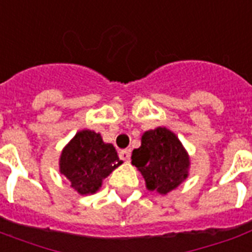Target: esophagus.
<instances>
[{"mask_svg":"<svg viewBox=\"0 0 252 252\" xmlns=\"http://www.w3.org/2000/svg\"><path fill=\"white\" fill-rule=\"evenodd\" d=\"M120 158H121V160L128 161V160H130V158H131V150H130V148L122 150L120 152Z\"/></svg>","mask_w":252,"mask_h":252,"instance_id":"esophagus-1","label":"esophagus"}]
</instances>
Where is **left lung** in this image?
<instances>
[{
    "instance_id": "left-lung-1",
    "label": "left lung",
    "mask_w": 252,
    "mask_h": 252,
    "mask_svg": "<svg viewBox=\"0 0 252 252\" xmlns=\"http://www.w3.org/2000/svg\"><path fill=\"white\" fill-rule=\"evenodd\" d=\"M132 165L140 170L148 190L166 194L186 180L189 156L172 131L158 127L144 132L142 146L132 151Z\"/></svg>"
}]
</instances>
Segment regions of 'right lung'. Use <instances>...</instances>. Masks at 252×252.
Returning a JSON list of instances; mask_svg holds the SVG:
<instances>
[{
    "label": "right lung",
    "mask_w": 252,
    "mask_h": 252,
    "mask_svg": "<svg viewBox=\"0 0 252 252\" xmlns=\"http://www.w3.org/2000/svg\"><path fill=\"white\" fill-rule=\"evenodd\" d=\"M122 164L113 144L102 142L100 134L83 130L62 151L60 169L79 194H94L104 178Z\"/></svg>",
    "instance_id": "1"
}]
</instances>
